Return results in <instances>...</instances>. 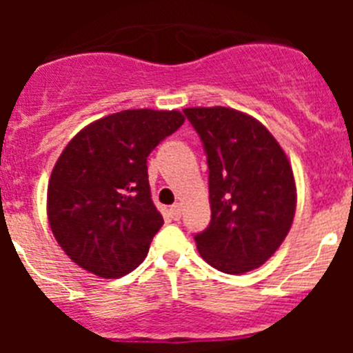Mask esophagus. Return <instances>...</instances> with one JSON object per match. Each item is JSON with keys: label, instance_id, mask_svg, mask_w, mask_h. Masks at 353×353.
Here are the masks:
<instances>
[{"label": "esophagus", "instance_id": "1", "mask_svg": "<svg viewBox=\"0 0 353 353\" xmlns=\"http://www.w3.org/2000/svg\"><path fill=\"white\" fill-rule=\"evenodd\" d=\"M170 212L171 215H173V219H180V217H182V205L174 203L173 207L170 208Z\"/></svg>", "mask_w": 353, "mask_h": 353}]
</instances>
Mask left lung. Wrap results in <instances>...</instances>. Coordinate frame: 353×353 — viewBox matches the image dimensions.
Instances as JSON below:
<instances>
[{
  "instance_id": "1",
  "label": "left lung",
  "mask_w": 353,
  "mask_h": 353,
  "mask_svg": "<svg viewBox=\"0 0 353 353\" xmlns=\"http://www.w3.org/2000/svg\"><path fill=\"white\" fill-rule=\"evenodd\" d=\"M183 114L203 143L210 224L194 235L214 269L244 274L272 256L288 235L297 191L285 152L252 117L230 108H189Z\"/></svg>"
}]
</instances>
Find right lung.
Segmentation results:
<instances>
[{
	"label": "right lung",
	"mask_w": 353,
	"mask_h": 353,
	"mask_svg": "<svg viewBox=\"0 0 353 353\" xmlns=\"http://www.w3.org/2000/svg\"><path fill=\"white\" fill-rule=\"evenodd\" d=\"M182 123L179 111L127 109L68 143L49 180L48 215L72 261L101 277L125 276L141 263L164 224L146 159Z\"/></svg>",
	"instance_id": "add662e5"
}]
</instances>
